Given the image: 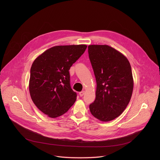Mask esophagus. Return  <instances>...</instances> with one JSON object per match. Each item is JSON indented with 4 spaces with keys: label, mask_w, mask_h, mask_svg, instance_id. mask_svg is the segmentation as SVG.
Listing matches in <instances>:
<instances>
[{
    "label": "esophagus",
    "mask_w": 160,
    "mask_h": 160,
    "mask_svg": "<svg viewBox=\"0 0 160 160\" xmlns=\"http://www.w3.org/2000/svg\"><path fill=\"white\" fill-rule=\"evenodd\" d=\"M85 92L84 90H83V91H81V92H79V95H80V96L82 97L85 94Z\"/></svg>",
    "instance_id": "esophagus-1"
}]
</instances>
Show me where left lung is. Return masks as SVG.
Masks as SVG:
<instances>
[{"instance_id": "obj_1", "label": "left lung", "mask_w": 160, "mask_h": 160, "mask_svg": "<svg viewBox=\"0 0 160 160\" xmlns=\"http://www.w3.org/2000/svg\"><path fill=\"white\" fill-rule=\"evenodd\" d=\"M88 52L97 83L96 99L89 109L95 118L109 122L121 115L131 99V66L124 55L107 45H90Z\"/></svg>"}]
</instances>
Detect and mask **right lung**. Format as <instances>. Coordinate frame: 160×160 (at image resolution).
Returning <instances> with one entry per match:
<instances>
[{
  "label": "right lung",
  "instance_id": "obj_1",
  "mask_svg": "<svg viewBox=\"0 0 160 160\" xmlns=\"http://www.w3.org/2000/svg\"><path fill=\"white\" fill-rule=\"evenodd\" d=\"M86 45H58L43 52L33 62L29 90L35 106L51 118L66 112L77 99L69 70L84 53Z\"/></svg>",
  "mask_w": 160,
  "mask_h": 160
}]
</instances>
